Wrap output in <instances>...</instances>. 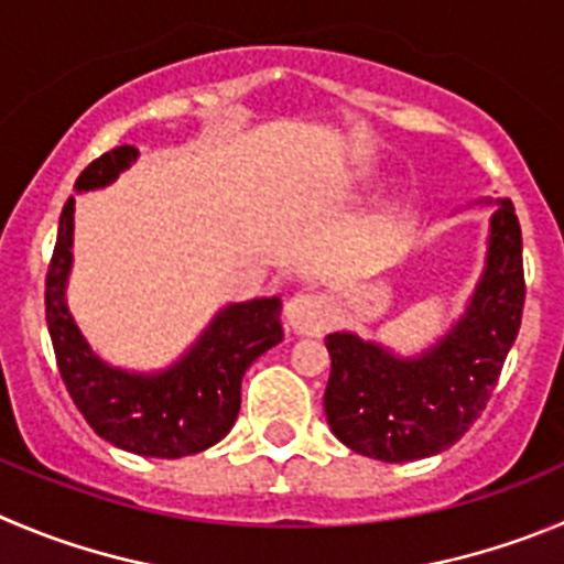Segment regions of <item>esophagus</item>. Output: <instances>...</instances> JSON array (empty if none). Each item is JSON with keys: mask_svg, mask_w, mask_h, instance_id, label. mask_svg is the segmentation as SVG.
Returning a JSON list of instances; mask_svg holds the SVG:
<instances>
[{"mask_svg": "<svg viewBox=\"0 0 564 564\" xmlns=\"http://www.w3.org/2000/svg\"><path fill=\"white\" fill-rule=\"evenodd\" d=\"M286 325L300 336H319L328 328V303L317 294H294L283 308Z\"/></svg>", "mask_w": 564, "mask_h": 564, "instance_id": "34e87169", "label": "esophagus"}]
</instances>
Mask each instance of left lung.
<instances>
[{
	"instance_id": "1",
	"label": "left lung",
	"mask_w": 564,
	"mask_h": 564,
	"mask_svg": "<svg viewBox=\"0 0 564 564\" xmlns=\"http://www.w3.org/2000/svg\"><path fill=\"white\" fill-rule=\"evenodd\" d=\"M523 239L512 199L489 219L487 264L465 314L436 345L401 359L356 334H328L325 417L361 456L412 462L451 448L492 398L523 317Z\"/></svg>"
}]
</instances>
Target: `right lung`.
<instances>
[{"instance_id":"1","label":"right lung","mask_w":564,"mask_h":564,"mask_svg":"<svg viewBox=\"0 0 564 564\" xmlns=\"http://www.w3.org/2000/svg\"><path fill=\"white\" fill-rule=\"evenodd\" d=\"M135 158L139 150L128 144L105 152L80 172L75 192L108 186ZM72 236L75 197L61 210L44 303L57 370L86 423L116 448L155 459H181L217 445L236 423L247 367L283 339L281 300L230 303L181 361L147 376L128 372L94 354L68 312Z\"/></svg>"}]
</instances>
